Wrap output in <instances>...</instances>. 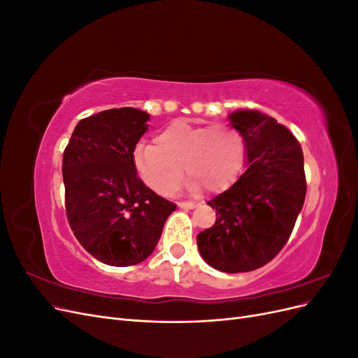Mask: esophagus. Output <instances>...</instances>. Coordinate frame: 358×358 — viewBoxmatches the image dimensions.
I'll return each mask as SVG.
<instances>
[{
    "label": "esophagus",
    "mask_w": 358,
    "mask_h": 358,
    "mask_svg": "<svg viewBox=\"0 0 358 358\" xmlns=\"http://www.w3.org/2000/svg\"><path fill=\"white\" fill-rule=\"evenodd\" d=\"M178 206L180 209H187V210H189V209H194L196 208V203H191V201H180V203H178Z\"/></svg>",
    "instance_id": "34e87169"
}]
</instances>
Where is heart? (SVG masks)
<instances>
[{"label":"heart","mask_w":358,"mask_h":358,"mask_svg":"<svg viewBox=\"0 0 358 358\" xmlns=\"http://www.w3.org/2000/svg\"><path fill=\"white\" fill-rule=\"evenodd\" d=\"M155 145H138L134 166L146 185L169 197L183 178V167L191 176L188 188L199 192L208 188L221 192L234 182L241 170L243 137L230 125L203 127L176 121L154 138Z\"/></svg>","instance_id":"heart-1"}]
</instances>
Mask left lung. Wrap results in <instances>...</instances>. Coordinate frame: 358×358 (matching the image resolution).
<instances>
[{"mask_svg":"<svg viewBox=\"0 0 358 358\" xmlns=\"http://www.w3.org/2000/svg\"><path fill=\"white\" fill-rule=\"evenodd\" d=\"M229 119L243 137L246 170L209 206L210 229L199 233L203 259L225 273L251 272L279 254L289 239L306 197L303 152L288 129L257 110Z\"/></svg>","mask_w":358,"mask_h":358,"instance_id":"8db88e82","label":"left lung"}]
</instances>
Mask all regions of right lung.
<instances>
[{
  "instance_id": "1",
  "label": "right lung",
  "mask_w": 358,
  "mask_h": 358,
  "mask_svg": "<svg viewBox=\"0 0 358 358\" xmlns=\"http://www.w3.org/2000/svg\"><path fill=\"white\" fill-rule=\"evenodd\" d=\"M148 121L134 107L100 112L76 125L64 150L69 224L86 251L109 266L145 262L176 209L137 176L134 149Z\"/></svg>"
}]
</instances>
